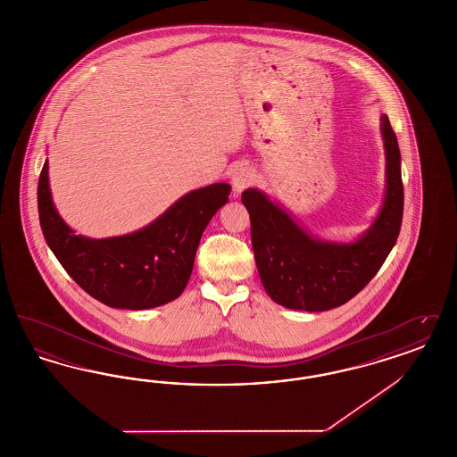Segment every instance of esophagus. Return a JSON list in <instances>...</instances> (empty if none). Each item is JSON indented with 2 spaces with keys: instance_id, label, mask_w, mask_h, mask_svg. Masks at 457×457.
<instances>
[{
  "instance_id": "34e87169",
  "label": "esophagus",
  "mask_w": 457,
  "mask_h": 457,
  "mask_svg": "<svg viewBox=\"0 0 457 457\" xmlns=\"http://www.w3.org/2000/svg\"><path fill=\"white\" fill-rule=\"evenodd\" d=\"M253 179H255V176L248 168H245V166L237 168L231 176V185H233L235 194H241L245 188H248L253 183Z\"/></svg>"
}]
</instances>
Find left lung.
I'll list each match as a JSON object with an SVG mask.
<instances>
[{"instance_id": "obj_1", "label": "left lung", "mask_w": 457, "mask_h": 457, "mask_svg": "<svg viewBox=\"0 0 457 457\" xmlns=\"http://www.w3.org/2000/svg\"><path fill=\"white\" fill-rule=\"evenodd\" d=\"M386 149V195L369 229L349 243L310 235L259 188L241 194L252 220V246L263 289L291 310L326 312L356 296L391 253L403 220L401 153L387 114L380 118Z\"/></svg>"}]
</instances>
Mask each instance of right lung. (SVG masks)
<instances>
[{
    "label": "right lung",
    "mask_w": 457,
    "mask_h": 457,
    "mask_svg": "<svg viewBox=\"0 0 457 457\" xmlns=\"http://www.w3.org/2000/svg\"><path fill=\"white\" fill-rule=\"evenodd\" d=\"M47 170L46 161L37 187L46 243L70 278L111 308L147 310L176 300L192 276L204 229L231 192L228 183L198 188L138 231L94 239L75 235L58 214Z\"/></svg>",
    "instance_id": "obj_1"
}]
</instances>
